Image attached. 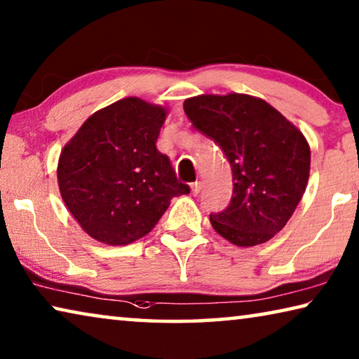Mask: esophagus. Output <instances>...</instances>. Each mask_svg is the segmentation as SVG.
I'll return each instance as SVG.
<instances>
[{"label": "esophagus", "mask_w": 359, "mask_h": 359, "mask_svg": "<svg viewBox=\"0 0 359 359\" xmlns=\"http://www.w3.org/2000/svg\"><path fill=\"white\" fill-rule=\"evenodd\" d=\"M191 191H192V194L197 196L198 192H201V183H197V181H196V183H192L191 184Z\"/></svg>", "instance_id": "obj_1"}]
</instances>
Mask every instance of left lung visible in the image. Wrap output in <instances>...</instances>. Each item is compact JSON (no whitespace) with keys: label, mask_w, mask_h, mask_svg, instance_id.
I'll return each mask as SVG.
<instances>
[{"label":"left lung","mask_w":359,"mask_h":359,"mask_svg":"<svg viewBox=\"0 0 359 359\" xmlns=\"http://www.w3.org/2000/svg\"><path fill=\"white\" fill-rule=\"evenodd\" d=\"M183 107L192 125L222 147L233 172L231 203L210 215L213 229L239 247L269 241L306 189V137L279 110L249 95H201L186 99Z\"/></svg>","instance_id":"obj_1"}]
</instances>
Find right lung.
Listing matches in <instances>:
<instances>
[{
    "instance_id": "obj_1",
    "label": "right lung",
    "mask_w": 359,
    "mask_h": 359,
    "mask_svg": "<svg viewBox=\"0 0 359 359\" xmlns=\"http://www.w3.org/2000/svg\"><path fill=\"white\" fill-rule=\"evenodd\" d=\"M167 114L140 97L120 99L86 118L60 151V196L93 239L131 244L151 233L173 197L189 194L156 147Z\"/></svg>"
}]
</instances>
